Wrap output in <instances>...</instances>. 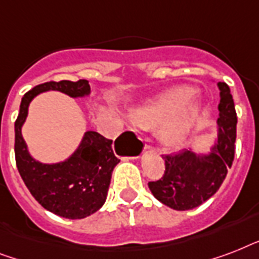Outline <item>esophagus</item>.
Returning <instances> with one entry per match:
<instances>
[{
	"label": "esophagus",
	"mask_w": 259,
	"mask_h": 259,
	"mask_svg": "<svg viewBox=\"0 0 259 259\" xmlns=\"http://www.w3.org/2000/svg\"><path fill=\"white\" fill-rule=\"evenodd\" d=\"M150 148H152L150 145H145V149H150Z\"/></svg>",
	"instance_id": "1"
}]
</instances>
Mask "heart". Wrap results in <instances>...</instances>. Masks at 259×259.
I'll use <instances>...</instances> for the list:
<instances>
[{"label": "heart", "instance_id": "b5f03b06", "mask_svg": "<svg viewBox=\"0 0 259 259\" xmlns=\"http://www.w3.org/2000/svg\"><path fill=\"white\" fill-rule=\"evenodd\" d=\"M195 89L175 87L145 102L132 113V121L144 130L157 128V138L168 149L180 148L192 132L199 117V106L189 102L195 97Z\"/></svg>", "mask_w": 259, "mask_h": 259}]
</instances>
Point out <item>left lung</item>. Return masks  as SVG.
I'll list each match as a JSON object with an SVG mask.
<instances>
[{"instance_id":"1","label":"left lung","mask_w":259,"mask_h":259,"mask_svg":"<svg viewBox=\"0 0 259 259\" xmlns=\"http://www.w3.org/2000/svg\"><path fill=\"white\" fill-rule=\"evenodd\" d=\"M219 134L211 154L199 157L183 149L162 156L165 170L161 179L149 181V189L162 204L177 211L192 209L217 193L231 168L237 140V111L230 87L219 82Z\"/></svg>"}]
</instances>
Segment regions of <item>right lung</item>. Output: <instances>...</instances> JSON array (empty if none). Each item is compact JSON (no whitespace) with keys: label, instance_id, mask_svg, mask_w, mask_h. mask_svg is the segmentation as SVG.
<instances>
[{"label":"right lung","instance_id":"add662e5","mask_svg":"<svg viewBox=\"0 0 259 259\" xmlns=\"http://www.w3.org/2000/svg\"><path fill=\"white\" fill-rule=\"evenodd\" d=\"M47 90H58L76 98L90 94V84L86 79L78 82L51 80L33 87L22 97L20 113L14 122L16 165L38 204L62 218L83 219L103 205L111 173L119 158L113 152V140H107L97 132H87L78 150L64 162L50 165L30 157L21 136V126L30 101Z\"/></svg>","mask_w":259,"mask_h":259}]
</instances>
